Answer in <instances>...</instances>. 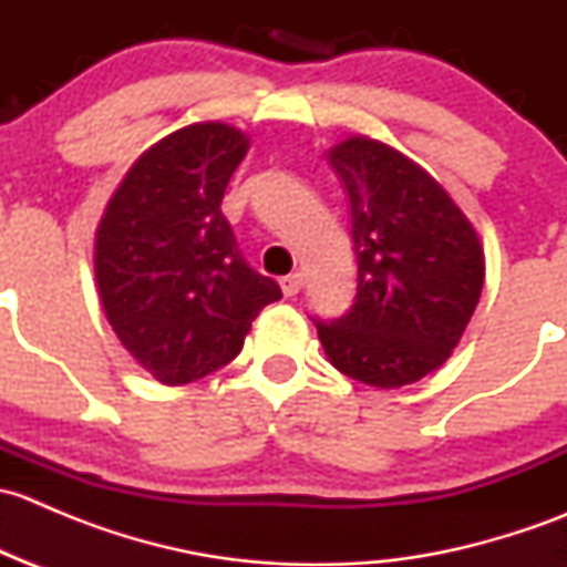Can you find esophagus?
Masks as SVG:
<instances>
[{"label":"esophagus","instance_id":"esophagus-1","mask_svg":"<svg viewBox=\"0 0 567 567\" xmlns=\"http://www.w3.org/2000/svg\"><path fill=\"white\" fill-rule=\"evenodd\" d=\"M279 285H282L285 296H296L301 290V285H305V274H301V271L288 274V277L279 279Z\"/></svg>","mask_w":567,"mask_h":567}]
</instances>
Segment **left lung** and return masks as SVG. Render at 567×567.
<instances>
[{"label": "left lung", "mask_w": 567, "mask_h": 567, "mask_svg": "<svg viewBox=\"0 0 567 567\" xmlns=\"http://www.w3.org/2000/svg\"><path fill=\"white\" fill-rule=\"evenodd\" d=\"M329 164L351 208L357 296L340 318H312L323 351L362 384H414L447 362L477 307L480 238L425 169L381 142L353 136Z\"/></svg>", "instance_id": "left-lung-1"}]
</instances>
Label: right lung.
I'll use <instances>...</instances> for the list:
<instances>
[{
    "label": "right lung",
    "mask_w": 567,
    "mask_h": 567,
    "mask_svg": "<svg viewBox=\"0 0 567 567\" xmlns=\"http://www.w3.org/2000/svg\"><path fill=\"white\" fill-rule=\"evenodd\" d=\"M247 151V136L225 123L175 131L128 169L95 233L109 323L167 386L230 364L251 320L282 299L274 279L247 266L221 214Z\"/></svg>",
    "instance_id": "obj_1"
}]
</instances>
